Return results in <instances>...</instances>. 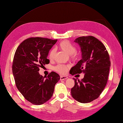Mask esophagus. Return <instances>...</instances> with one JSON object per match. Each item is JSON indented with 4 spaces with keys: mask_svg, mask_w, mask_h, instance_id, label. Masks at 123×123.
<instances>
[{
    "mask_svg": "<svg viewBox=\"0 0 123 123\" xmlns=\"http://www.w3.org/2000/svg\"><path fill=\"white\" fill-rule=\"evenodd\" d=\"M68 78V77L67 76H61L60 77V80H66V79Z\"/></svg>",
    "mask_w": 123,
    "mask_h": 123,
    "instance_id": "esophagus-1",
    "label": "esophagus"
}]
</instances>
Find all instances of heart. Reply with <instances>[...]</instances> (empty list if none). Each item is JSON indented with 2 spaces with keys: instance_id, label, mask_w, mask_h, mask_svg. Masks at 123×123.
I'll return each instance as SVG.
<instances>
[{
  "instance_id": "1",
  "label": "heart",
  "mask_w": 123,
  "mask_h": 123,
  "mask_svg": "<svg viewBox=\"0 0 123 123\" xmlns=\"http://www.w3.org/2000/svg\"><path fill=\"white\" fill-rule=\"evenodd\" d=\"M58 47L61 49L62 50L64 51L67 54L69 55L71 58L72 59H75L77 58L78 56V54L76 51V48L75 46L73 43L68 40H63L59 43ZM55 54V50L54 49H52L49 53V58L50 59H53ZM54 70L57 72L61 74H66L68 70V67L66 65L62 64H58L56 66L54 67Z\"/></svg>"
}]
</instances>
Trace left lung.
<instances>
[{
	"mask_svg": "<svg viewBox=\"0 0 123 123\" xmlns=\"http://www.w3.org/2000/svg\"><path fill=\"white\" fill-rule=\"evenodd\" d=\"M74 42L80 45L81 59L70 70L74 75L83 73L81 80L74 78L75 85L71 95L81 103L91 102L97 99L103 91L108 80L111 66L110 56L103 43L93 36H82Z\"/></svg>",
	"mask_w": 123,
	"mask_h": 123,
	"instance_id": "obj_1",
	"label": "left lung"
}]
</instances>
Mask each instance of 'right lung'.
<instances>
[{"mask_svg":"<svg viewBox=\"0 0 123 123\" xmlns=\"http://www.w3.org/2000/svg\"><path fill=\"white\" fill-rule=\"evenodd\" d=\"M57 40L31 37L19 45L13 57L12 70L16 87L26 100L39 105L50 99L59 75L51 72L47 77L39 73V68L49 63L47 56Z\"/></svg>","mask_w":123,"mask_h":123,"instance_id":"obj_1","label":"right lung"}]
</instances>
